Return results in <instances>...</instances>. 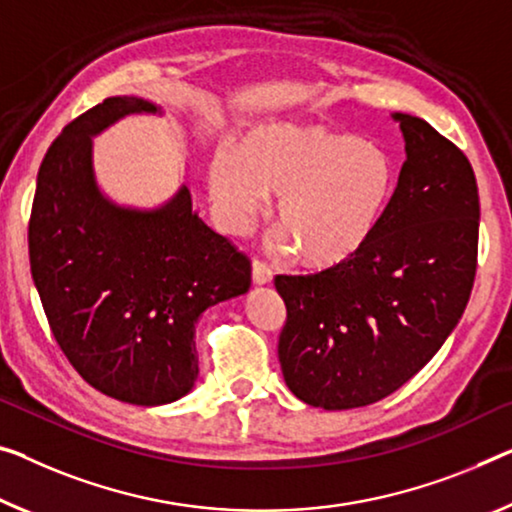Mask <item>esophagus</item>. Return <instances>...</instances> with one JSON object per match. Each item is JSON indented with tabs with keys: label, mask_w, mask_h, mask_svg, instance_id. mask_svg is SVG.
<instances>
[{
	"label": "esophagus",
	"mask_w": 512,
	"mask_h": 512,
	"mask_svg": "<svg viewBox=\"0 0 512 512\" xmlns=\"http://www.w3.org/2000/svg\"><path fill=\"white\" fill-rule=\"evenodd\" d=\"M251 279H254L256 286H267V283H272L270 267L261 261H254V265H251Z\"/></svg>",
	"instance_id": "obj_1"
}]
</instances>
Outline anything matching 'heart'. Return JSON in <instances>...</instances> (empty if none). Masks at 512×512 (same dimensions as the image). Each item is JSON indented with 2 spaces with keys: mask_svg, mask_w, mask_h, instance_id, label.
I'll return each mask as SVG.
<instances>
[{
  "mask_svg": "<svg viewBox=\"0 0 512 512\" xmlns=\"http://www.w3.org/2000/svg\"><path fill=\"white\" fill-rule=\"evenodd\" d=\"M219 224L242 235L277 196L281 247L327 270L355 258L380 226L396 185L391 155L322 125H267L245 151L219 148L210 162Z\"/></svg>",
  "mask_w": 512,
  "mask_h": 512,
  "instance_id": "1",
  "label": "heart"
}]
</instances>
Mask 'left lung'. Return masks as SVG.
Instances as JSON below:
<instances>
[{"mask_svg":"<svg viewBox=\"0 0 512 512\" xmlns=\"http://www.w3.org/2000/svg\"><path fill=\"white\" fill-rule=\"evenodd\" d=\"M405 164L380 226L352 261L277 277L288 389L311 407L387 398L437 355L469 302L478 254V185L458 146L423 119L391 114Z\"/></svg>","mask_w":512,"mask_h":512,"instance_id":"left-lung-1","label":"left lung"}]
</instances>
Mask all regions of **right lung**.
I'll return each instance as SVG.
<instances>
[{
  "label": "right lung",
  "instance_id": "obj_1",
  "mask_svg": "<svg viewBox=\"0 0 512 512\" xmlns=\"http://www.w3.org/2000/svg\"><path fill=\"white\" fill-rule=\"evenodd\" d=\"M132 114H162V107L139 96L107 98L47 148L31 206L29 263L75 371L107 396L155 407L194 389L196 320L247 295L251 265L203 222L187 185L153 208L105 194L93 139Z\"/></svg>",
  "mask_w": 512,
  "mask_h": 512
}]
</instances>
